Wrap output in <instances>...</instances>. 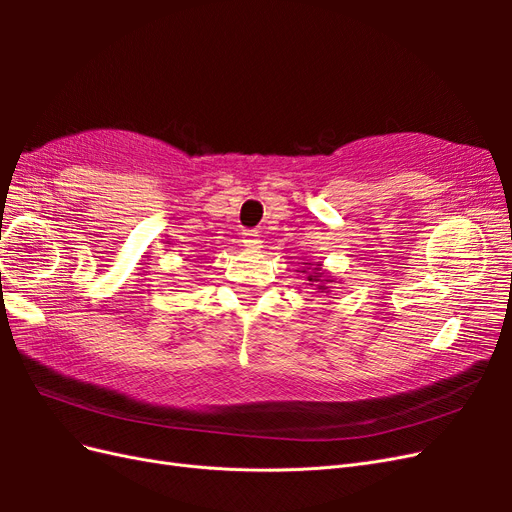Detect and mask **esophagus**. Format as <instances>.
Returning a JSON list of instances; mask_svg holds the SVG:
<instances>
[{"mask_svg": "<svg viewBox=\"0 0 512 512\" xmlns=\"http://www.w3.org/2000/svg\"><path fill=\"white\" fill-rule=\"evenodd\" d=\"M260 235L256 230H247V232H243V245L245 247H250V250H258L260 247Z\"/></svg>", "mask_w": 512, "mask_h": 512, "instance_id": "obj_1", "label": "esophagus"}]
</instances>
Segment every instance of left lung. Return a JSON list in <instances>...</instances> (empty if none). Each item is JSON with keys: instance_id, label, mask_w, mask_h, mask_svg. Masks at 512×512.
<instances>
[{"instance_id": "obj_1", "label": "left lung", "mask_w": 512, "mask_h": 512, "mask_svg": "<svg viewBox=\"0 0 512 512\" xmlns=\"http://www.w3.org/2000/svg\"><path fill=\"white\" fill-rule=\"evenodd\" d=\"M307 265V262H305ZM309 265H312V262H309ZM301 273H307L305 269H301ZM307 282H309V286H318V290L320 292H327V282H333V280H329V277H324V271H322V265H318L312 273L307 275Z\"/></svg>"}]
</instances>
